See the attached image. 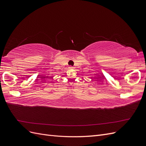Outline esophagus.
Returning a JSON list of instances; mask_svg holds the SVG:
<instances>
[{
    "instance_id": "34e87169",
    "label": "esophagus",
    "mask_w": 146,
    "mask_h": 146,
    "mask_svg": "<svg viewBox=\"0 0 146 146\" xmlns=\"http://www.w3.org/2000/svg\"><path fill=\"white\" fill-rule=\"evenodd\" d=\"M69 69H74V67H73V66H69Z\"/></svg>"
}]
</instances>
